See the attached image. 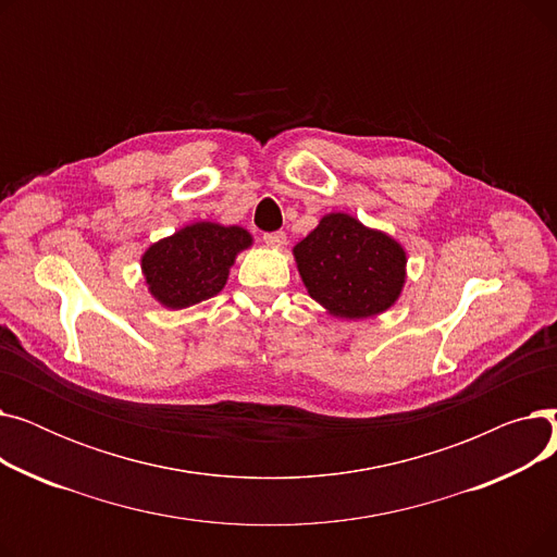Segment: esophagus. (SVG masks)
Listing matches in <instances>:
<instances>
[{
	"mask_svg": "<svg viewBox=\"0 0 557 557\" xmlns=\"http://www.w3.org/2000/svg\"><path fill=\"white\" fill-rule=\"evenodd\" d=\"M263 242H267V244L273 246V248H284V246H286V234H284L282 230H277V232H267V234H263Z\"/></svg>",
	"mask_w": 557,
	"mask_h": 557,
	"instance_id": "obj_1",
	"label": "esophagus"
}]
</instances>
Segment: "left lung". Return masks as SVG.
Here are the masks:
<instances>
[{"label": "left lung", "mask_w": 557, "mask_h": 557, "mask_svg": "<svg viewBox=\"0 0 557 557\" xmlns=\"http://www.w3.org/2000/svg\"><path fill=\"white\" fill-rule=\"evenodd\" d=\"M307 294L330 315L361 320L391 309L406 282V250L391 234L332 212L296 244Z\"/></svg>", "instance_id": "8db88e82"}]
</instances>
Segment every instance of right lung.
Returning <instances> with one entry per match:
<instances>
[{
    "label": "right lung",
    "instance_id": "add662e5",
    "mask_svg": "<svg viewBox=\"0 0 557 557\" xmlns=\"http://www.w3.org/2000/svg\"><path fill=\"white\" fill-rule=\"evenodd\" d=\"M250 246V232L239 225L189 223L146 248L141 275L162 307L187 309L214 298L225 286L234 259Z\"/></svg>",
    "mask_w": 557,
    "mask_h": 557
}]
</instances>
